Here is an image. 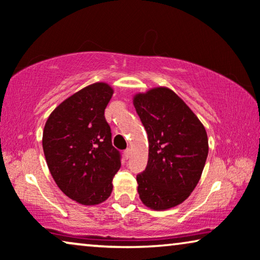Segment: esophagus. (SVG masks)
<instances>
[{"instance_id":"esophagus-1","label":"esophagus","mask_w":260,"mask_h":260,"mask_svg":"<svg viewBox=\"0 0 260 260\" xmlns=\"http://www.w3.org/2000/svg\"><path fill=\"white\" fill-rule=\"evenodd\" d=\"M130 155H131V150H130V149H129V148L125 149V150H124V157L129 158Z\"/></svg>"}]
</instances>
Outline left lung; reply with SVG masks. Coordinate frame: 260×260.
<instances>
[{"mask_svg": "<svg viewBox=\"0 0 260 260\" xmlns=\"http://www.w3.org/2000/svg\"><path fill=\"white\" fill-rule=\"evenodd\" d=\"M134 105L149 141L147 168L136 177L138 194L155 211L175 207L200 180L208 155L207 133L186 103L167 87L136 94Z\"/></svg>", "mask_w": 260, "mask_h": 260, "instance_id": "obj_1", "label": "left lung"}]
</instances>
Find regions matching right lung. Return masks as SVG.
<instances>
[{"mask_svg": "<svg viewBox=\"0 0 260 260\" xmlns=\"http://www.w3.org/2000/svg\"><path fill=\"white\" fill-rule=\"evenodd\" d=\"M112 93L105 83L78 91L51 113L44 129L49 172L62 193L81 205L105 201L120 168V152L104 116Z\"/></svg>", "mask_w": 260, "mask_h": 260, "instance_id": "add662e5", "label": "right lung"}]
</instances>
